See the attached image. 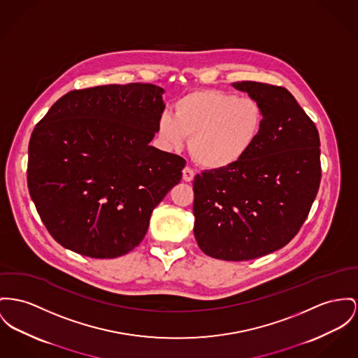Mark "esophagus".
<instances>
[{"label": "esophagus", "mask_w": 358, "mask_h": 358, "mask_svg": "<svg viewBox=\"0 0 358 358\" xmlns=\"http://www.w3.org/2000/svg\"><path fill=\"white\" fill-rule=\"evenodd\" d=\"M194 171L190 167H186L183 169V180L185 182H191L194 179Z\"/></svg>", "instance_id": "obj_1"}]
</instances>
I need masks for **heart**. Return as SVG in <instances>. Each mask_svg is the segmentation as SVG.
<instances>
[{"label": "heart", "mask_w": 358, "mask_h": 358, "mask_svg": "<svg viewBox=\"0 0 358 358\" xmlns=\"http://www.w3.org/2000/svg\"><path fill=\"white\" fill-rule=\"evenodd\" d=\"M262 126V107L255 99L203 90L179 99L173 115L162 114L157 136L172 149L183 148L190 138L191 156L199 166L225 169L251 150Z\"/></svg>", "instance_id": "obj_1"}]
</instances>
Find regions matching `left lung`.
<instances>
[{
	"mask_svg": "<svg viewBox=\"0 0 358 358\" xmlns=\"http://www.w3.org/2000/svg\"><path fill=\"white\" fill-rule=\"evenodd\" d=\"M232 87L263 111L261 134L238 164L194 178V236L209 257L248 261L296 236L319 190L320 140L315 123L282 87Z\"/></svg>",
	"mask_w": 358,
	"mask_h": 358,
	"instance_id": "1",
	"label": "left lung"
}]
</instances>
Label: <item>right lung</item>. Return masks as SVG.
I'll return each mask as SVG.
<instances>
[{
  "label": "right lung",
  "mask_w": 358,
  "mask_h": 358,
  "mask_svg": "<svg viewBox=\"0 0 358 358\" xmlns=\"http://www.w3.org/2000/svg\"><path fill=\"white\" fill-rule=\"evenodd\" d=\"M153 84L100 85L57 100L28 145L29 195L50 235L84 257L136 248L186 160L149 143L164 111Z\"/></svg>",
  "instance_id": "add662e5"
}]
</instances>
